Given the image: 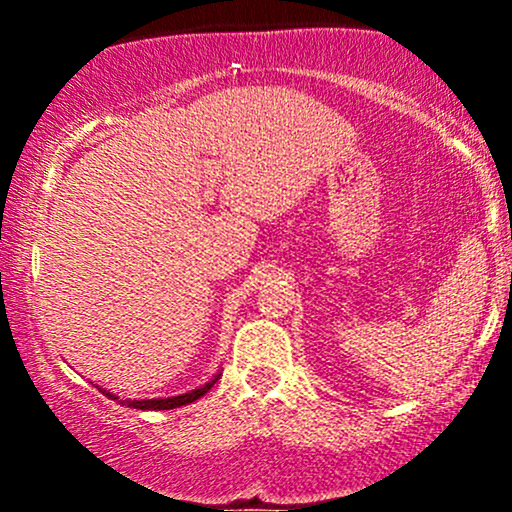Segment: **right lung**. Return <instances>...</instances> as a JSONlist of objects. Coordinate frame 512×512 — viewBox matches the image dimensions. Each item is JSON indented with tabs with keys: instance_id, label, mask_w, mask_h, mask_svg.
I'll return each mask as SVG.
<instances>
[{
	"instance_id": "right-lung-1",
	"label": "right lung",
	"mask_w": 512,
	"mask_h": 512,
	"mask_svg": "<svg viewBox=\"0 0 512 512\" xmlns=\"http://www.w3.org/2000/svg\"><path fill=\"white\" fill-rule=\"evenodd\" d=\"M221 378V373H216L214 378L209 380V383H204L202 387H197V390H190V392H185V395H178V397H158V399H120V397H115V395H110V392H105V390H101V392H105V395H108L110 399H120V404H127V407H132V409H151V411H161V409H175V407H185V404H190V402H195V399H199L202 395H207V392L211 390V387H214V383L216 380Z\"/></svg>"
}]
</instances>
